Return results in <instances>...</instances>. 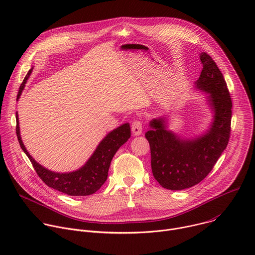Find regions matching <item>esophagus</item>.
<instances>
[{
  "label": "esophagus",
  "instance_id": "obj_1",
  "mask_svg": "<svg viewBox=\"0 0 255 255\" xmlns=\"http://www.w3.org/2000/svg\"><path fill=\"white\" fill-rule=\"evenodd\" d=\"M143 126L140 121H134L132 123V133L134 136H139L142 134Z\"/></svg>",
  "mask_w": 255,
  "mask_h": 255
}]
</instances>
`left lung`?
<instances>
[{
	"instance_id": "8db88e82",
	"label": "left lung",
	"mask_w": 255,
	"mask_h": 255,
	"mask_svg": "<svg viewBox=\"0 0 255 255\" xmlns=\"http://www.w3.org/2000/svg\"><path fill=\"white\" fill-rule=\"evenodd\" d=\"M203 64L194 89L206 93V102L213 115L201 134L181 136L169 129L170 115L149 122L145 133L151 152V168L158 184L167 190H186L202 181L227 147L230 137L232 102L226 82L215 61L206 52L200 53Z\"/></svg>"
}]
</instances>
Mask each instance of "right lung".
Masks as SVG:
<instances>
[{
    "label": "right lung",
    "mask_w": 255,
    "mask_h": 255,
    "mask_svg": "<svg viewBox=\"0 0 255 255\" xmlns=\"http://www.w3.org/2000/svg\"><path fill=\"white\" fill-rule=\"evenodd\" d=\"M32 70L33 67L28 71L27 76L20 86L17 101L22 95ZM16 133L20 146L32 162L36 172L48 187L68 196H90L95 194L106 181L109 167H110L115 153L131 136L130 124L124 123L109 132L101 140L93 154L79 169L69 172H57L44 167L30 155L21 138L18 112L16 113Z\"/></svg>",
    "instance_id": "obj_1"
}]
</instances>
